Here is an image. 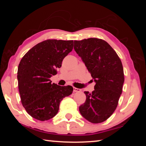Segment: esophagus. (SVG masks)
Wrapping results in <instances>:
<instances>
[{"mask_svg":"<svg viewBox=\"0 0 146 146\" xmlns=\"http://www.w3.org/2000/svg\"><path fill=\"white\" fill-rule=\"evenodd\" d=\"M73 91L74 92H79V91H80V90L76 88H73Z\"/></svg>","mask_w":146,"mask_h":146,"instance_id":"34e87169","label":"esophagus"}]
</instances>
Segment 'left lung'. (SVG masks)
<instances>
[{"instance_id":"8db88e82","label":"left lung","mask_w":146,"mask_h":146,"mask_svg":"<svg viewBox=\"0 0 146 146\" xmlns=\"http://www.w3.org/2000/svg\"><path fill=\"white\" fill-rule=\"evenodd\" d=\"M74 49L96 84L79 107L84 118L93 123L103 122L115 111L122 92L124 75L122 62L107 42L97 38L74 41Z\"/></svg>"}]
</instances>
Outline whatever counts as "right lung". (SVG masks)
Segmentation results:
<instances>
[{"label":"right lung","instance_id":"right-lung-1","mask_svg":"<svg viewBox=\"0 0 146 146\" xmlns=\"http://www.w3.org/2000/svg\"><path fill=\"white\" fill-rule=\"evenodd\" d=\"M73 48V40H46L29 49L20 62L17 79L21 102L35 119L45 121L55 117L61 100L72 93V86L51 84L49 78Z\"/></svg>","mask_w":146,"mask_h":146}]
</instances>
